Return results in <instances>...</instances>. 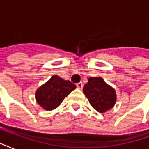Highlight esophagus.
<instances>
[{
	"instance_id": "34e87169",
	"label": "esophagus",
	"mask_w": 149,
	"mask_h": 149,
	"mask_svg": "<svg viewBox=\"0 0 149 149\" xmlns=\"http://www.w3.org/2000/svg\"><path fill=\"white\" fill-rule=\"evenodd\" d=\"M77 86L78 89H79V90H82V89H83V86H84V84H83V83H82V82H79V83L77 84Z\"/></svg>"
}]
</instances>
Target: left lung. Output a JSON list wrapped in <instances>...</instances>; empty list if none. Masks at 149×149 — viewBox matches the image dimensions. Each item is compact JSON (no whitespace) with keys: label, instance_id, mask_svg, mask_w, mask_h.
I'll return each instance as SVG.
<instances>
[{"label":"left lung","instance_id":"left-lung-1","mask_svg":"<svg viewBox=\"0 0 149 149\" xmlns=\"http://www.w3.org/2000/svg\"><path fill=\"white\" fill-rule=\"evenodd\" d=\"M83 91L91 106L100 113L111 109L116 103L115 90L107 84L101 77H90Z\"/></svg>","mask_w":149,"mask_h":149}]
</instances>
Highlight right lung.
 <instances>
[{"label":"right lung","instance_id":"right-lung-1","mask_svg":"<svg viewBox=\"0 0 149 149\" xmlns=\"http://www.w3.org/2000/svg\"><path fill=\"white\" fill-rule=\"evenodd\" d=\"M76 88L77 86L69 80L53 75L36 91V100L44 110L52 111L58 107L64 98Z\"/></svg>","mask_w":149,"mask_h":149}]
</instances>
